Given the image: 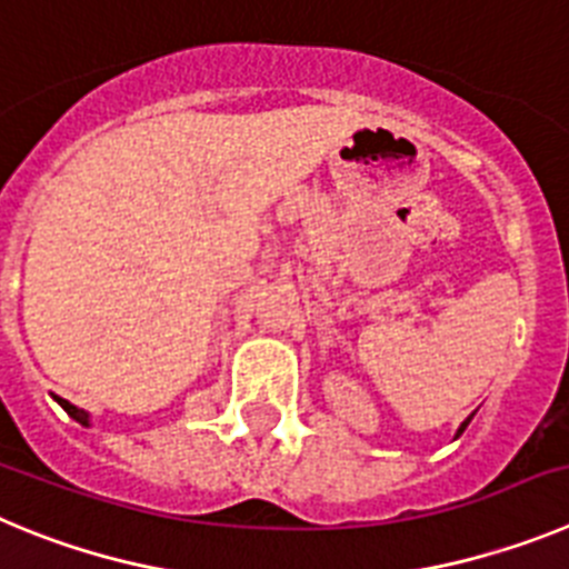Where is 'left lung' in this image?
<instances>
[{
	"label": "left lung",
	"instance_id": "1",
	"mask_svg": "<svg viewBox=\"0 0 569 569\" xmlns=\"http://www.w3.org/2000/svg\"><path fill=\"white\" fill-rule=\"evenodd\" d=\"M470 419H473V417H468V419H465V422H462V428H459V433H462L465 428H468V422H470ZM459 433H457V437H459Z\"/></svg>",
	"mask_w": 569,
	"mask_h": 569
}]
</instances>
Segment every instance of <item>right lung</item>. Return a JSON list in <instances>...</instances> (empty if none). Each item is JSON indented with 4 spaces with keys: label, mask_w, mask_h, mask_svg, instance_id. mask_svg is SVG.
<instances>
[{
    "label": "right lung",
    "mask_w": 569,
    "mask_h": 569,
    "mask_svg": "<svg viewBox=\"0 0 569 569\" xmlns=\"http://www.w3.org/2000/svg\"><path fill=\"white\" fill-rule=\"evenodd\" d=\"M56 402H59V406H61V408H64V411H68V413H70V417H73V419H76V422L87 425V413H84V411H81V408L70 406L68 399H61V397H56Z\"/></svg>",
    "instance_id": "obj_1"
}]
</instances>
